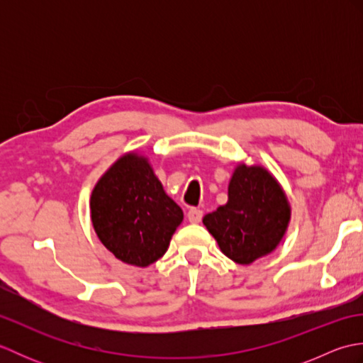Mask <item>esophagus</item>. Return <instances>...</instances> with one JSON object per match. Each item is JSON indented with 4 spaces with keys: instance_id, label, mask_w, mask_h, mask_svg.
Masks as SVG:
<instances>
[{
    "instance_id": "obj_1",
    "label": "esophagus",
    "mask_w": 363,
    "mask_h": 363,
    "mask_svg": "<svg viewBox=\"0 0 363 363\" xmlns=\"http://www.w3.org/2000/svg\"><path fill=\"white\" fill-rule=\"evenodd\" d=\"M187 218L191 223V225H198L199 221L203 220V211L199 209H190L187 213Z\"/></svg>"
}]
</instances>
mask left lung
I'll return each instance as SVG.
<instances>
[{
    "mask_svg": "<svg viewBox=\"0 0 363 363\" xmlns=\"http://www.w3.org/2000/svg\"><path fill=\"white\" fill-rule=\"evenodd\" d=\"M290 203L276 177L262 165L240 162L228 187V203L203 218L221 252L240 265L268 256L290 223Z\"/></svg>",
    "mask_w": 363,
    "mask_h": 363,
    "instance_id": "left-lung-1",
    "label": "left lung"
}]
</instances>
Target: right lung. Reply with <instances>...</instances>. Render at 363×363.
I'll return each mask as SVG.
<instances>
[{"label":"right lung","mask_w":363,"mask_h":363,"mask_svg":"<svg viewBox=\"0 0 363 363\" xmlns=\"http://www.w3.org/2000/svg\"><path fill=\"white\" fill-rule=\"evenodd\" d=\"M90 218L115 257L145 268L167 252L184 213L165 194L148 157L130 151L99 177L90 196Z\"/></svg>","instance_id":"add662e5"}]
</instances>
